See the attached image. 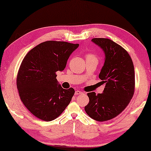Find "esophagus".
Instances as JSON below:
<instances>
[{
    "label": "esophagus",
    "instance_id": "34e87169",
    "mask_svg": "<svg viewBox=\"0 0 151 151\" xmlns=\"http://www.w3.org/2000/svg\"><path fill=\"white\" fill-rule=\"evenodd\" d=\"M82 93H83L79 90H76L75 92V95H80V94H82Z\"/></svg>",
    "mask_w": 151,
    "mask_h": 151
}]
</instances>
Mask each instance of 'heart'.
Instances as JSON below:
<instances>
[{"label": "heart", "instance_id": "obj_1", "mask_svg": "<svg viewBox=\"0 0 151 151\" xmlns=\"http://www.w3.org/2000/svg\"><path fill=\"white\" fill-rule=\"evenodd\" d=\"M86 60H90V59H93V60H96L98 61V58L95 54H93L92 53H89L87 55H86Z\"/></svg>", "mask_w": 151, "mask_h": 151}]
</instances>
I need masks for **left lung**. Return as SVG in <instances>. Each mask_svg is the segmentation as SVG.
<instances>
[{"mask_svg":"<svg viewBox=\"0 0 151 151\" xmlns=\"http://www.w3.org/2000/svg\"><path fill=\"white\" fill-rule=\"evenodd\" d=\"M92 41L105 53L99 78L106 86L102 93H88L90 102L85 111L92 119L104 122L119 115L130 103L134 93V68L130 55L120 45L106 38Z\"/></svg>","mask_w":151,"mask_h":151,"instance_id":"1","label":"left lung"}]
</instances>
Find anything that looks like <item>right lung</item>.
Instances as JSON below:
<instances>
[{
    "label": "right lung",
    "instance_id": "right-lung-1",
    "mask_svg": "<svg viewBox=\"0 0 151 151\" xmlns=\"http://www.w3.org/2000/svg\"><path fill=\"white\" fill-rule=\"evenodd\" d=\"M79 44L47 41L29 51L20 65L17 87L24 106L44 121L55 120L70 103L73 88L59 84L56 72L65 68L67 61Z\"/></svg>",
    "mask_w": 151,
    "mask_h": 151
}]
</instances>
